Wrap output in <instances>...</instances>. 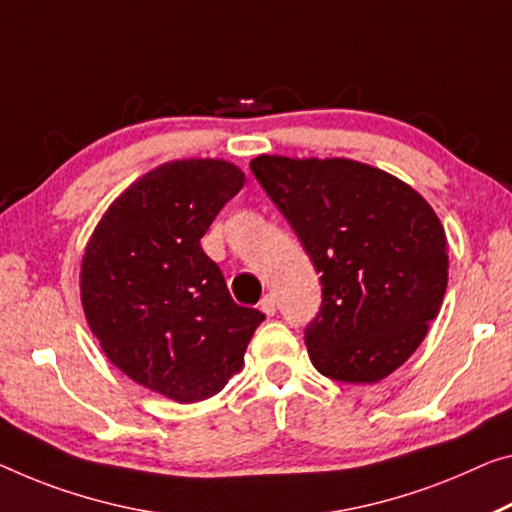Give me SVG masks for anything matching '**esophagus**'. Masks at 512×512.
I'll return each mask as SVG.
<instances>
[{"mask_svg":"<svg viewBox=\"0 0 512 512\" xmlns=\"http://www.w3.org/2000/svg\"><path fill=\"white\" fill-rule=\"evenodd\" d=\"M261 311L265 316H274V313H277V300H274V295H263Z\"/></svg>","mask_w":512,"mask_h":512,"instance_id":"1","label":"esophagus"}]
</instances>
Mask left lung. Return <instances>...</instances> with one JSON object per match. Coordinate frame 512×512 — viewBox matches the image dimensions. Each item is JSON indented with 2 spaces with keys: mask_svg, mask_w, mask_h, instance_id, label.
<instances>
[{
  "mask_svg": "<svg viewBox=\"0 0 512 512\" xmlns=\"http://www.w3.org/2000/svg\"><path fill=\"white\" fill-rule=\"evenodd\" d=\"M251 171L320 272L322 306L304 332L311 364L338 382L384 380L442 309L448 242L435 210L348 157L258 155Z\"/></svg>",
  "mask_w": 512,
  "mask_h": 512,
  "instance_id": "left-lung-1",
  "label": "left lung"
}]
</instances>
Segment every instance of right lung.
Wrapping results in <instances>:
<instances>
[{
  "instance_id": "right-lung-1",
  "label": "right lung",
  "mask_w": 512,
  "mask_h": 512,
  "mask_svg": "<svg viewBox=\"0 0 512 512\" xmlns=\"http://www.w3.org/2000/svg\"><path fill=\"white\" fill-rule=\"evenodd\" d=\"M245 185L233 162H164L105 210L84 247L80 297L107 359L176 403H199L245 364L263 313L240 306L201 238Z\"/></svg>"
}]
</instances>
